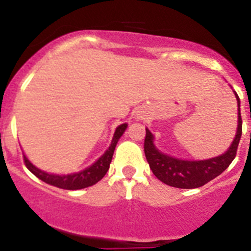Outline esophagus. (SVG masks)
I'll list each match as a JSON object with an SVG mask.
<instances>
[{
  "mask_svg": "<svg viewBox=\"0 0 251 251\" xmlns=\"http://www.w3.org/2000/svg\"><path fill=\"white\" fill-rule=\"evenodd\" d=\"M144 117V113L142 112V110H138L137 113H135V118L137 119H142Z\"/></svg>",
  "mask_w": 251,
  "mask_h": 251,
  "instance_id": "obj_1",
  "label": "esophagus"
}]
</instances>
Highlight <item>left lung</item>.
Segmentation results:
<instances>
[{
	"instance_id": "left-lung-1",
	"label": "left lung",
	"mask_w": 251,
	"mask_h": 251,
	"mask_svg": "<svg viewBox=\"0 0 251 251\" xmlns=\"http://www.w3.org/2000/svg\"><path fill=\"white\" fill-rule=\"evenodd\" d=\"M234 94L238 103V127H236L235 137L230 147L218 157L201 160H189L180 159L163 153L154 144L155 138L153 133L146 128L144 153L151 172L160 181L174 188L194 189L217 178L230 165L235 158L236 149L241 138V126H243L240 116V100L236 92H234Z\"/></svg>"
}]
</instances>
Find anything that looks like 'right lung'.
I'll list each match as a JSON object with an SVG mask.
<instances>
[{"label":"right lung","instance_id":"add662e5","mask_svg":"<svg viewBox=\"0 0 251 251\" xmlns=\"http://www.w3.org/2000/svg\"><path fill=\"white\" fill-rule=\"evenodd\" d=\"M128 124L123 123L119 124L118 127L116 128L112 142H110L109 147L107 151L98 158L93 164L89 167L84 168L83 171H79L77 173H70V174H54V173H47L45 171H41L40 168H37L36 165L32 164L29 162L28 158L25 155V163L26 167L28 168V171L32 174L41 179L45 183L53 185V187L61 188V189H67V190H78L83 189V188H88L91 185H94L96 183L100 180L105 173L109 169V164L113 158L114 149H116L117 143H118L119 138L123 135V133L127 129Z\"/></svg>","mask_w":251,"mask_h":251}]
</instances>
